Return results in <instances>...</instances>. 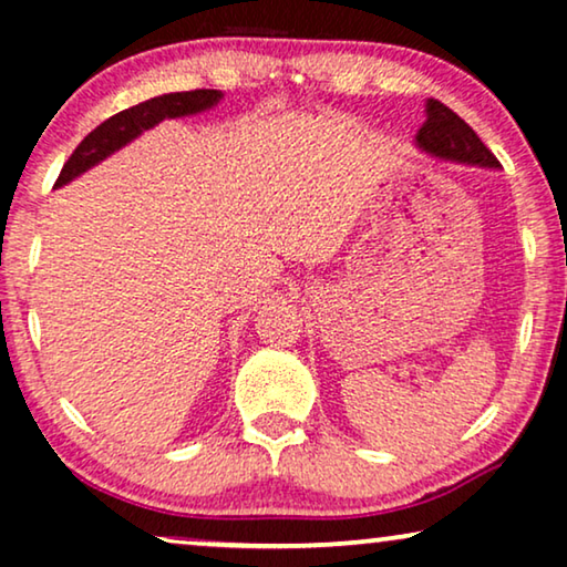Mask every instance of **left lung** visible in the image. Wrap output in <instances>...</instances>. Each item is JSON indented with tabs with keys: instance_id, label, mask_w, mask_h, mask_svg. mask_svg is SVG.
Returning <instances> with one entry per match:
<instances>
[{
	"instance_id": "left-lung-1",
	"label": "left lung",
	"mask_w": 567,
	"mask_h": 567,
	"mask_svg": "<svg viewBox=\"0 0 567 567\" xmlns=\"http://www.w3.org/2000/svg\"><path fill=\"white\" fill-rule=\"evenodd\" d=\"M419 146L429 154L452 158L462 164L477 166H501L498 158L491 154L488 146L477 138V133L470 127L457 113L440 100L426 102V123L416 133Z\"/></svg>"
}]
</instances>
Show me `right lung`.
<instances>
[{"mask_svg":"<svg viewBox=\"0 0 567 567\" xmlns=\"http://www.w3.org/2000/svg\"><path fill=\"white\" fill-rule=\"evenodd\" d=\"M223 94L218 90H193V92H174L162 94V97L146 100L141 105L127 107L123 113L107 117L105 123H100L86 138L74 148V154L69 156V162L63 164V169L55 179V187L66 185L79 174L90 169V166L100 164L102 158L113 154L127 141H133L135 135H141L148 127L162 123L164 117H182V115H195L203 110L213 107Z\"/></svg>","mask_w":567,"mask_h":567,"instance_id":"1","label":"right lung"}]
</instances>
